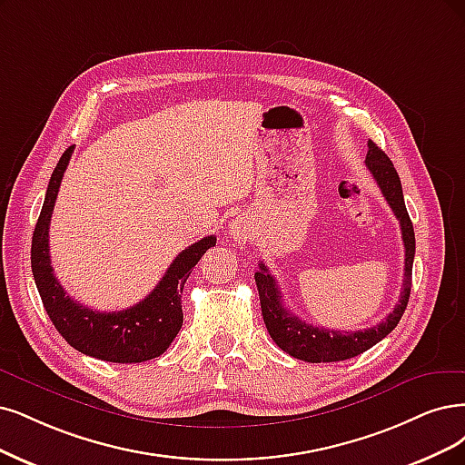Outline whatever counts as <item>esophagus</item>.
<instances>
[{
    "label": "esophagus",
    "mask_w": 465,
    "mask_h": 465,
    "mask_svg": "<svg viewBox=\"0 0 465 465\" xmlns=\"http://www.w3.org/2000/svg\"><path fill=\"white\" fill-rule=\"evenodd\" d=\"M230 235L235 239V242H247L251 237V230L247 228V223L243 220H233L230 223Z\"/></svg>",
    "instance_id": "34e87169"
}]
</instances>
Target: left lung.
Masks as SVG:
<instances>
[{"mask_svg": "<svg viewBox=\"0 0 465 465\" xmlns=\"http://www.w3.org/2000/svg\"><path fill=\"white\" fill-rule=\"evenodd\" d=\"M366 166L371 172L377 185H380L381 193L387 199L394 216H397L401 222L402 242L406 251L404 252V283H402L399 304L394 306V311L381 323L373 325L370 330H358V331H337V330L314 328L312 323L302 322L301 318L291 314L287 308H283L278 283L268 272L264 262L259 264V272L254 273V282H256V287H259L262 318L270 337L289 356L304 360V362H312V364L341 362V360L354 358L358 354L366 352L368 349L377 345V342L385 339L394 328H397V323L401 322L406 311L410 289H411V266H414V254H416L414 226H411V220L406 211L402 185H401L397 170H394L387 154L371 140L368 142Z\"/></svg>", "mask_w": 465, "mask_h": 465, "instance_id": "obj_1", "label": "left lung"}]
</instances>
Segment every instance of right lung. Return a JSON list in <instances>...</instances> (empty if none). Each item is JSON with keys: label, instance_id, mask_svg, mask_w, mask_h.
<instances>
[{"label": "right lung", "instance_id": "obj_1", "mask_svg": "<svg viewBox=\"0 0 465 465\" xmlns=\"http://www.w3.org/2000/svg\"><path fill=\"white\" fill-rule=\"evenodd\" d=\"M74 145L68 147L51 174L45 201L32 235V276L36 282L44 308L55 330L68 345L85 356L105 362L135 364L161 356L178 335L183 312L182 291L193 266L201 256L216 245V237L209 235L182 251L170 264L159 285L137 304L118 312H99L82 306L64 293L57 282L49 259V223L54 213L59 185Z\"/></svg>", "mask_w": 465, "mask_h": 465}]
</instances>
